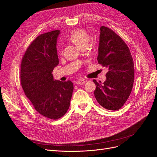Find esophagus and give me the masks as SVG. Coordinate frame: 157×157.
I'll use <instances>...</instances> for the list:
<instances>
[{"label": "esophagus", "instance_id": "esophagus-1", "mask_svg": "<svg viewBox=\"0 0 157 157\" xmlns=\"http://www.w3.org/2000/svg\"><path fill=\"white\" fill-rule=\"evenodd\" d=\"M86 83V80H85V79H79L75 82V84L81 85V84H83V83Z\"/></svg>", "mask_w": 157, "mask_h": 157}]
</instances>
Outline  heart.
<instances>
[{"instance_id":"1","label":"heart","mask_w":157,"mask_h":157,"mask_svg":"<svg viewBox=\"0 0 157 157\" xmlns=\"http://www.w3.org/2000/svg\"><path fill=\"white\" fill-rule=\"evenodd\" d=\"M70 40L76 46L82 48L88 45L89 42V35L85 30L78 29L71 33L70 35Z\"/></svg>"}]
</instances>
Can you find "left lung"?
<instances>
[{"mask_svg": "<svg viewBox=\"0 0 157 157\" xmlns=\"http://www.w3.org/2000/svg\"><path fill=\"white\" fill-rule=\"evenodd\" d=\"M98 63L108 70L106 81L95 79L94 95L105 109L118 110L129 98L134 81V64L130 51L122 39L105 26L100 28Z\"/></svg>", "mask_w": 157, "mask_h": 157, "instance_id": "8db88e82", "label": "left lung"}]
</instances>
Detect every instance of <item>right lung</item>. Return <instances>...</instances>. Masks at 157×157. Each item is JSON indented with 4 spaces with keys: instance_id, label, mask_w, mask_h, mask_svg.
I'll return each instance as SVG.
<instances>
[{
    "instance_id": "obj_1",
    "label": "right lung",
    "mask_w": 157,
    "mask_h": 157,
    "mask_svg": "<svg viewBox=\"0 0 157 157\" xmlns=\"http://www.w3.org/2000/svg\"><path fill=\"white\" fill-rule=\"evenodd\" d=\"M60 32L55 30L39 35L21 62L20 80L25 95L39 114L52 120L66 113L74 90L71 81L55 80L52 74L59 63L56 43Z\"/></svg>"
}]
</instances>
